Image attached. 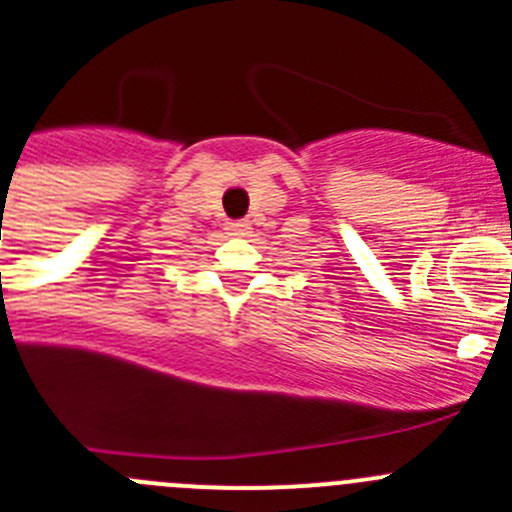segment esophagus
Wrapping results in <instances>:
<instances>
[{
  "mask_svg": "<svg viewBox=\"0 0 512 512\" xmlns=\"http://www.w3.org/2000/svg\"><path fill=\"white\" fill-rule=\"evenodd\" d=\"M227 234L229 237H245V234H250V224L247 222H227Z\"/></svg>",
  "mask_w": 512,
  "mask_h": 512,
  "instance_id": "obj_1",
  "label": "esophagus"
}]
</instances>
